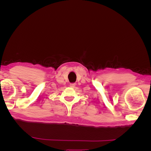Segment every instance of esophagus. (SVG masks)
Segmentation results:
<instances>
[{
    "instance_id": "34e87169",
    "label": "esophagus",
    "mask_w": 151,
    "mask_h": 151,
    "mask_svg": "<svg viewBox=\"0 0 151 151\" xmlns=\"http://www.w3.org/2000/svg\"><path fill=\"white\" fill-rule=\"evenodd\" d=\"M75 86H76L75 83H70V86L71 87V88H75Z\"/></svg>"
}]
</instances>
